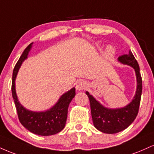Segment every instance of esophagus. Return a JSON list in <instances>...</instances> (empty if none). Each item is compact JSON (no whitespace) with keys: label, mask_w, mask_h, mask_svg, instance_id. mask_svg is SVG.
<instances>
[{"label":"esophagus","mask_w":154,"mask_h":154,"mask_svg":"<svg viewBox=\"0 0 154 154\" xmlns=\"http://www.w3.org/2000/svg\"><path fill=\"white\" fill-rule=\"evenodd\" d=\"M86 88H87V82L83 80L78 82V83L77 84V86H76V88L78 91H82V90L85 89Z\"/></svg>","instance_id":"1"}]
</instances>
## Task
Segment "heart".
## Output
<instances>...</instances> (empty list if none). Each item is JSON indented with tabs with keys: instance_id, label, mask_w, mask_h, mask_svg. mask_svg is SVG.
<instances>
[{
	"instance_id": "heart-1",
	"label": "heart",
	"mask_w": 154,
	"mask_h": 154,
	"mask_svg": "<svg viewBox=\"0 0 154 154\" xmlns=\"http://www.w3.org/2000/svg\"><path fill=\"white\" fill-rule=\"evenodd\" d=\"M113 53H114V49H113V48L111 47V46L108 47L107 49H106V54L108 55H111L113 54Z\"/></svg>"
}]
</instances>
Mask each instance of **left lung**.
<instances>
[{
	"label": "left lung",
	"instance_id": "obj_1",
	"mask_svg": "<svg viewBox=\"0 0 154 154\" xmlns=\"http://www.w3.org/2000/svg\"><path fill=\"white\" fill-rule=\"evenodd\" d=\"M118 60L122 63L132 66L135 70L137 86L136 94L131 103L122 109H106L98 103L88 92H86L90 100L92 119L95 128L100 132L108 134L122 131L133 122L138 114L142 94V77L140 67L131 51H129L128 54L119 56Z\"/></svg>",
	"mask_w": 154,
	"mask_h": 154
}]
</instances>
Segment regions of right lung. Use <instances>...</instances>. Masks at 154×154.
<instances>
[{"label":"right lung","mask_w":154,"mask_h":154,"mask_svg":"<svg viewBox=\"0 0 154 154\" xmlns=\"http://www.w3.org/2000/svg\"><path fill=\"white\" fill-rule=\"evenodd\" d=\"M32 44L26 48L14 69L11 85L12 96L14 100L19 122L24 128L36 135L43 136L55 135L64 128L69 105L76 94L75 88H73L64 93L52 109L44 112H33L26 110L19 103L16 94L15 79L21 64L27 57Z\"/></svg>","instance_id":"add662e5"}]
</instances>
